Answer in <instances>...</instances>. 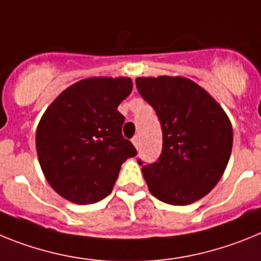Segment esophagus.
<instances>
[{
	"mask_svg": "<svg viewBox=\"0 0 261 261\" xmlns=\"http://www.w3.org/2000/svg\"><path fill=\"white\" fill-rule=\"evenodd\" d=\"M131 142H133V144L135 147H139V143H140V138H139V135H135V137L133 138V140H131Z\"/></svg>",
	"mask_w": 261,
	"mask_h": 261,
	"instance_id": "obj_1",
	"label": "esophagus"
}]
</instances>
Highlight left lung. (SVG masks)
I'll return each mask as SVG.
<instances>
[{"mask_svg": "<svg viewBox=\"0 0 261 261\" xmlns=\"http://www.w3.org/2000/svg\"><path fill=\"white\" fill-rule=\"evenodd\" d=\"M137 88L156 112L163 131L158 162L142 165L156 198L184 206L205 197L221 180L232 148V127L225 110L185 77H138Z\"/></svg>", "mask_w": 261, "mask_h": 261, "instance_id": "8db88e82", "label": "left lung"}]
</instances>
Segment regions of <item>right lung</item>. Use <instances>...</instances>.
<instances>
[{
    "label": "right lung",
    "mask_w": 261,
    "mask_h": 261,
    "mask_svg": "<svg viewBox=\"0 0 261 261\" xmlns=\"http://www.w3.org/2000/svg\"><path fill=\"white\" fill-rule=\"evenodd\" d=\"M133 90L130 77L77 81L47 108L36 128V152L46 180L63 198L98 202L112 193L121 165L137 155L122 135L119 103Z\"/></svg>",
    "instance_id": "right-lung-1"
}]
</instances>
